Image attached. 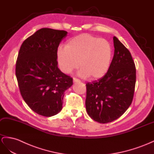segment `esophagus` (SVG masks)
Returning <instances> with one entry per match:
<instances>
[{
  "label": "esophagus",
  "mask_w": 154,
  "mask_h": 154,
  "mask_svg": "<svg viewBox=\"0 0 154 154\" xmlns=\"http://www.w3.org/2000/svg\"><path fill=\"white\" fill-rule=\"evenodd\" d=\"M73 82H80L81 81L79 80V79L75 78V77H73Z\"/></svg>",
  "instance_id": "esophagus-1"
}]
</instances>
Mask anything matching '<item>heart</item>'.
<instances>
[{"instance_id": "b5f03b06", "label": "heart", "mask_w": 154, "mask_h": 154, "mask_svg": "<svg viewBox=\"0 0 154 154\" xmlns=\"http://www.w3.org/2000/svg\"><path fill=\"white\" fill-rule=\"evenodd\" d=\"M112 57L111 43L105 39L90 34H81L72 38L65 47L56 51L58 66L69 74L80 66L79 75L97 79L105 75L109 69Z\"/></svg>"}]
</instances>
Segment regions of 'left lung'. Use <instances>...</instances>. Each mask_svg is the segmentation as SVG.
I'll return each mask as SVG.
<instances>
[{"mask_svg": "<svg viewBox=\"0 0 154 154\" xmlns=\"http://www.w3.org/2000/svg\"><path fill=\"white\" fill-rule=\"evenodd\" d=\"M115 54L105 75L86 86V111L100 123L120 118L132 103L136 79V66L129 51L113 37Z\"/></svg>", "mask_w": 154, "mask_h": 154, "instance_id": "obj_1", "label": "left lung"}]
</instances>
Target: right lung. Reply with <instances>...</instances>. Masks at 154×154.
Masks as SVG:
<instances>
[{
  "label": "right lung",
  "instance_id": "1",
  "mask_svg": "<svg viewBox=\"0 0 154 154\" xmlns=\"http://www.w3.org/2000/svg\"><path fill=\"white\" fill-rule=\"evenodd\" d=\"M67 35L65 31L42 28L25 40L16 63L21 95L31 109L50 117L62 109L64 93L73 79L57 67L56 51Z\"/></svg>",
  "mask_w": 154,
  "mask_h": 154
}]
</instances>
